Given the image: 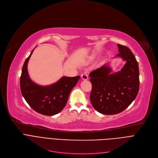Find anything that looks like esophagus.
Segmentation results:
<instances>
[{"label": "esophagus", "mask_w": 158, "mask_h": 158, "mask_svg": "<svg viewBox=\"0 0 158 158\" xmlns=\"http://www.w3.org/2000/svg\"><path fill=\"white\" fill-rule=\"evenodd\" d=\"M81 78L83 80H87L88 79V75L86 73H83L81 75Z\"/></svg>", "instance_id": "1"}]
</instances>
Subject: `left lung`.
<instances>
[{
    "mask_svg": "<svg viewBox=\"0 0 158 158\" xmlns=\"http://www.w3.org/2000/svg\"><path fill=\"white\" fill-rule=\"evenodd\" d=\"M120 57L126 61L122 69L110 74L111 69L105 65L90 72L92 83L90 99L98 112L105 115L120 113L135 100L139 90L138 64L131 50L117 44Z\"/></svg>",
    "mask_w": 158,
    "mask_h": 158,
    "instance_id": "left-lung-1",
    "label": "left lung"
}]
</instances>
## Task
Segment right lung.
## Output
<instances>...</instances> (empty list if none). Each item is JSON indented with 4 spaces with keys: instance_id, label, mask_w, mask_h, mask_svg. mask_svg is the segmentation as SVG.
Wrapping results in <instances>:
<instances>
[{
    "instance_id": "right-lung-1",
    "label": "right lung",
    "mask_w": 158,
    "mask_h": 158,
    "mask_svg": "<svg viewBox=\"0 0 158 158\" xmlns=\"http://www.w3.org/2000/svg\"><path fill=\"white\" fill-rule=\"evenodd\" d=\"M33 51L22 68L20 81L22 94L35 112L44 115H53L61 112L66 106L70 92L80 77H64L57 82L45 87L35 84L30 79L27 71V64Z\"/></svg>"
}]
</instances>
